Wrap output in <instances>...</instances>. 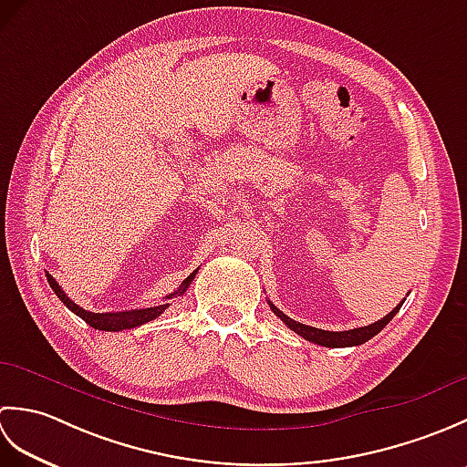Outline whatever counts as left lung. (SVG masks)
Instances as JSON below:
<instances>
[{
    "label": "left lung",
    "instance_id": "1",
    "mask_svg": "<svg viewBox=\"0 0 467 467\" xmlns=\"http://www.w3.org/2000/svg\"><path fill=\"white\" fill-rule=\"evenodd\" d=\"M403 301L398 306H395V309L389 315H385L383 319L375 321V323L367 325V327H359V329H351V331H323V329H317V327L296 323L295 319H291V317H286L283 311L276 309V306L271 301H269V306H271V311L276 317H279V319L286 327H289L291 331H295L296 335H301L303 339H306V341L317 343V345H323V347H355V345H363L365 341H369L371 337H375L377 333H379L383 327L389 323L395 315H398Z\"/></svg>",
    "mask_w": 467,
    "mask_h": 467
}]
</instances>
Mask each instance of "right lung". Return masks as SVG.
<instances>
[{"instance_id": "right-lung-1", "label": "right lung", "mask_w": 467, "mask_h": 467, "mask_svg": "<svg viewBox=\"0 0 467 467\" xmlns=\"http://www.w3.org/2000/svg\"><path fill=\"white\" fill-rule=\"evenodd\" d=\"M47 276V283L49 286H52L54 293L57 295V299L62 301L69 311L76 313L80 319H84L88 325L94 327V329H100V331H124V329H134V327L138 325H144L148 321L156 319V317H161L164 313V309L168 306V303L164 305H156V306H146V309H132V311H116V313H92V311H86L82 309L80 305H76L69 296L62 291V286L57 285V281L54 279L52 275L46 273ZM196 276V271L191 273L186 276V279L182 281V285L178 286V291L171 293L166 296V299H172V296L176 295H182L188 285L192 283V279Z\"/></svg>"}]
</instances>
